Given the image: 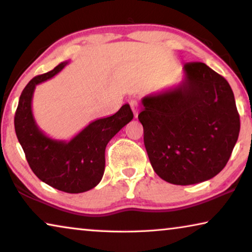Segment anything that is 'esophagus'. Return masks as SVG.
<instances>
[{
  "instance_id": "obj_1",
  "label": "esophagus",
  "mask_w": 252,
  "mask_h": 252,
  "mask_svg": "<svg viewBox=\"0 0 252 252\" xmlns=\"http://www.w3.org/2000/svg\"><path fill=\"white\" fill-rule=\"evenodd\" d=\"M129 105H130V108H132V111L134 113V117H135V118H136L137 115H139V111H140L139 103H137L136 101H130Z\"/></svg>"
}]
</instances>
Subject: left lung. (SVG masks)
<instances>
[{
    "instance_id": "left-lung-1",
    "label": "left lung",
    "mask_w": 252,
    "mask_h": 252,
    "mask_svg": "<svg viewBox=\"0 0 252 252\" xmlns=\"http://www.w3.org/2000/svg\"><path fill=\"white\" fill-rule=\"evenodd\" d=\"M175 87L144 96L139 120L154 171L187 186L210 180L226 166L240 133L232 88L201 62L182 66Z\"/></svg>"
}]
</instances>
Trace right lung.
<instances>
[{
	"mask_svg": "<svg viewBox=\"0 0 252 252\" xmlns=\"http://www.w3.org/2000/svg\"><path fill=\"white\" fill-rule=\"evenodd\" d=\"M68 62L31 80L20 95L15 116L16 135L34 174L58 190L78 194L91 190L102 180L109 141L133 119L129 104L115 115L96 119L70 141L51 139L37 126L32 111L35 87L51 79Z\"/></svg>",
	"mask_w": 252,
	"mask_h": 252,
	"instance_id": "right-lung-1",
	"label": "right lung"
}]
</instances>
